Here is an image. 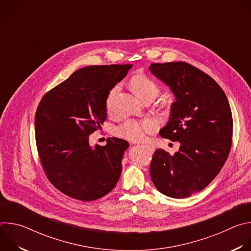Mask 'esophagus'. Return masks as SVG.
<instances>
[{
  "mask_svg": "<svg viewBox=\"0 0 251 251\" xmlns=\"http://www.w3.org/2000/svg\"><path fill=\"white\" fill-rule=\"evenodd\" d=\"M142 146L146 147V148H147L150 152H152V153H153V152H154V150H155V149H154V147H152V146H150V145H142Z\"/></svg>",
  "mask_w": 251,
  "mask_h": 251,
  "instance_id": "1",
  "label": "esophagus"
}]
</instances>
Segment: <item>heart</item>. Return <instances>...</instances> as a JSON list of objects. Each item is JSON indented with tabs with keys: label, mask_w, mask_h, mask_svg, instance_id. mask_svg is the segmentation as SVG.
<instances>
[{
	"label": "heart",
	"mask_w": 251,
	"mask_h": 251,
	"mask_svg": "<svg viewBox=\"0 0 251 251\" xmlns=\"http://www.w3.org/2000/svg\"><path fill=\"white\" fill-rule=\"evenodd\" d=\"M131 88L133 92L143 101L148 97H157L159 88L157 84L146 75H136L131 80ZM118 91V86H114L106 100V108L109 113L112 110L114 97ZM157 125L151 119L135 120L128 119L120 124L116 129L117 136L133 142H141L145 140L147 134L156 130Z\"/></svg>",
	"instance_id": "obj_1"
}]
</instances>
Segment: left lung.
I'll list each match as a JSON object with an SVG mask.
<instances>
[{
    "mask_svg": "<svg viewBox=\"0 0 251 251\" xmlns=\"http://www.w3.org/2000/svg\"><path fill=\"white\" fill-rule=\"evenodd\" d=\"M151 74L175 96L160 135L180 143L171 156L153 155L151 178L163 195L184 199L203 190L222 170L231 147L232 115L222 87L187 62L152 63Z\"/></svg>",
    "mask_w": 251,
    "mask_h": 251,
    "instance_id": "1",
    "label": "left lung"
}]
</instances>
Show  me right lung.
Segmentation results:
<instances>
[{"label": "right lung", "mask_w": 251, "mask_h": 251, "mask_svg": "<svg viewBox=\"0 0 251 251\" xmlns=\"http://www.w3.org/2000/svg\"><path fill=\"white\" fill-rule=\"evenodd\" d=\"M132 67L91 65L76 70L49 91L35 112V141L50 183L83 201L100 199L116 186L129 143L119 138L89 145V135L106 120L110 90Z\"/></svg>", "instance_id": "1"}]
</instances>
